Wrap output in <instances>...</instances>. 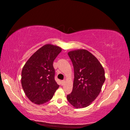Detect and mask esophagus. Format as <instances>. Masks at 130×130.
Wrapping results in <instances>:
<instances>
[{
  "instance_id": "esophagus-1",
  "label": "esophagus",
  "mask_w": 130,
  "mask_h": 130,
  "mask_svg": "<svg viewBox=\"0 0 130 130\" xmlns=\"http://www.w3.org/2000/svg\"><path fill=\"white\" fill-rule=\"evenodd\" d=\"M61 83H62V85L64 84L65 83V80H62V81H61Z\"/></svg>"
}]
</instances>
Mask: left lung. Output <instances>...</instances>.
I'll list each match as a JSON object with an SVG mask.
<instances>
[{"label":"left lung","instance_id":"obj_1","mask_svg":"<svg viewBox=\"0 0 130 130\" xmlns=\"http://www.w3.org/2000/svg\"><path fill=\"white\" fill-rule=\"evenodd\" d=\"M68 55L73 65L74 80L68 101L76 108L86 107L101 92L106 79L104 70L98 59L86 50L71 51Z\"/></svg>","mask_w":130,"mask_h":130}]
</instances>
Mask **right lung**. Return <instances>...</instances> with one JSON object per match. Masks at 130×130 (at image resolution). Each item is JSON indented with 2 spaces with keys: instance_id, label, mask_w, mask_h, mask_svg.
<instances>
[{
  "instance_id": "1",
  "label": "right lung",
  "mask_w": 130,
  "mask_h": 130,
  "mask_svg": "<svg viewBox=\"0 0 130 130\" xmlns=\"http://www.w3.org/2000/svg\"><path fill=\"white\" fill-rule=\"evenodd\" d=\"M61 51L60 47L47 44L35 52L24 65L22 86L33 103L42 104L49 101L59 87L55 80L53 62Z\"/></svg>"
}]
</instances>
